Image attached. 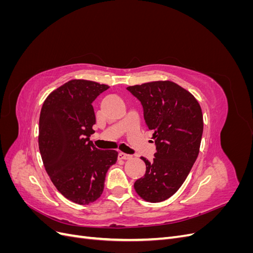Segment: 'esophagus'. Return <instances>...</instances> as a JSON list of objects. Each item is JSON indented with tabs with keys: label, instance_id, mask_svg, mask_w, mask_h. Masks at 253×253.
I'll return each mask as SVG.
<instances>
[{
	"label": "esophagus",
	"instance_id": "esophagus-1",
	"mask_svg": "<svg viewBox=\"0 0 253 253\" xmlns=\"http://www.w3.org/2000/svg\"><path fill=\"white\" fill-rule=\"evenodd\" d=\"M118 157H119V159H125V160H126V159H131L132 158V156L131 155H128V154H126V153H119L118 154Z\"/></svg>",
	"mask_w": 253,
	"mask_h": 253
}]
</instances>
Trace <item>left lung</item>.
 <instances>
[{
	"mask_svg": "<svg viewBox=\"0 0 253 253\" xmlns=\"http://www.w3.org/2000/svg\"><path fill=\"white\" fill-rule=\"evenodd\" d=\"M143 106V116L156 153L144 162L145 174L134 183L142 200L164 202L177 192L200 153L204 120L196 98L172 81H152L127 86Z\"/></svg>",
	"mask_w": 253,
	"mask_h": 253,
	"instance_id": "8db88e82",
	"label": "left lung"
}]
</instances>
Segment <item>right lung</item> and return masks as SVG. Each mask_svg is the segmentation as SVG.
I'll list each match as a JSON object with an SVG mask.
<instances>
[{"instance_id":"right-lung-1","label":"right lung","mask_w":253,"mask_h":253,"mask_svg":"<svg viewBox=\"0 0 253 253\" xmlns=\"http://www.w3.org/2000/svg\"><path fill=\"white\" fill-rule=\"evenodd\" d=\"M108 88L71 80L51 91L40 113L38 141L45 170L59 192L79 205L100 197L105 174L117 162L116 151L99 150L89 140L96 122L91 103Z\"/></svg>"}]
</instances>
